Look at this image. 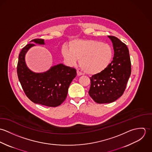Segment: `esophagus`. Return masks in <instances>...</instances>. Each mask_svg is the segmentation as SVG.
<instances>
[{"instance_id": "esophagus-1", "label": "esophagus", "mask_w": 152, "mask_h": 152, "mask_svg": "<svg viewBox=\"0 0 152 152\" xmlns=\"http://www.w3.org/2000/svg\"><path fill=\"white\" fill-rule=\"evenodd\" d=\"M77 75H78V76H81V75H83V74H82L80 71H79L78 70L77 71Z\"/></svg>"}]
</instances>
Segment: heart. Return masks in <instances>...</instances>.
Instances as JSON below:
<instances>
[{
    "instance_id": "heart-1",
    "label": "heart",
    "mask_w": 152,
    "mask_h": 152,
    "mask_svg": "<svg viewBox=\"0 0 152 152\" xmlns=\"http://www.w3.org/2000/svg\"><path fill=\"white\" fill-rule=\"evenodd\" d=\"M62 54L66 63L75 64L78 59L83 70L88 74H98L104 71L113 58V50L108 44L93 40L72 42L70 48L65 46Z\"/></svg>"
}]
</instances>
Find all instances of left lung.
Wrapping results in <instances>:
<instances>
[{
    "label": "left lung",
    "mask_w": 152,
    "mask_h": 152,
    "mask_svg": "<svg viewBox=\"0 0 152 152\" xmlns=\"http://www.w3.org/2000/svg\"><path fill=\"white\" fill-rule=\"evenodd\" d=\"M114 50L112 61L102 72L90 78L89 96L98 104L115 101L124 94L131 74V63L126 45L115 36H108Z\"/></svg>",
    "instance_id": "left-lung-1"
}]
</instances>
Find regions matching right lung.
<instances>
[{
	"label": "right lung",
	"instance_id": "obj_1",
	"mask_svg": "<svg viewBox=\"0 0 152 152\" xmlns=\"http://www.w3.org/2000/svg\"><path fill=\"white\" fill-rule=\"evenodd\" d=\"M30 42L45 44L43 39H34ZM34 45L27 44L19 54L17 67L19 80L26 96L33 102L50 107H58L65 101L69 86L77 75L76 69L60 64L44 72L31 71L26 65L25 56Z\"/></svg>",
	"mask_w": 152,
	"mask_h": 152
}]
</instances>
